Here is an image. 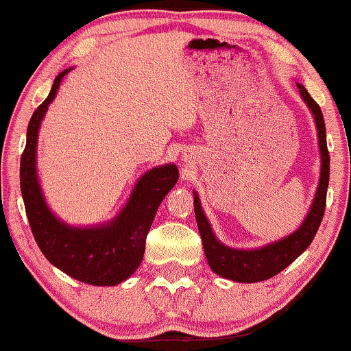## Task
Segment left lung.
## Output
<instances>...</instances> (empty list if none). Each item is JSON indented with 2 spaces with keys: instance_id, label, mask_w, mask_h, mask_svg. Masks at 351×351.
<instances>
[{
  "instance_id": "left-lung-1",
  "label": "left lung",
  "mask_w": 351,
  "mask_h": 351,
  "mask_svg": "<svg viewBox=\"0 0 351 351\" xmlns=\"http://www.w3.org/2000/svg\"><path fill=\"white\" fill-rule=\"evenodd\" d=\"M297 86L300 88L302 99L307 102L313 117H315L318 145H320L322 153V171L317 195L315 199H313L312 208H310L308 216L305 217L300 229H297L293 234L285 237V239H280L279 243L265 245V247L256 249V251L231 249L228 245L221 244L215 234H213L209 223L206 217H204L203 211H201L199 198L195 193V216L196 223H198L201 239H203L204 254H206V259L213 271L219 274V276L226 277V279L247 282L249 284V282H261L277 276L308 247L317 234L322 219H324L330 178V155L327 148V135H325V122L318 104L310 97V94L305 90L304 86H300V84H297Z\"/></svg>"
}]
</instances>
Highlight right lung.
I'll list each match as a JSON object with an SVG mask.
<instances>
[{"label": "right lung", "instance_id": "right-lung-1", "mask_svg": "<svg viewBox=\"0 0 351 351\" xmlns=\"http://www.w3.org/2000/svg\"><path fill=\"white\" fill-rule=\"evenodd\" d=\"M67 72H60L56 77L49 95L36 108L27 125L26 147L19 167L24 208L36 243L51 264L86 284L115 285L130 277L142 263L153 217L160 203L178 181V168L165 165L143 175L127 206L108 226L77 229L56 219L44 203L38 184L36 142L39 123Z\"/></svg>", "mask_w": 351, "mask_h": 351}]
</instances>
